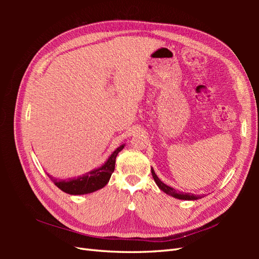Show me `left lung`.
I'll return each mask as SVG.
<instances>
[{"instance_id": "left-lung-1", "label": "left lung", "mask_w": 259, "mask_h": 259, "mask_svg": "<svg viewBox=\"0 0 259 259\" xmlns=\"http://www.w3.org/2000/svg\"><path fill=\"white\" fill-rule=\"evenodd\" d=\"M151 174H152L153 180L156 181L157 186H158L159 188H160L163 192H166V194L169 195V196H172V197H175V198H177V199H183V200H197V199H199V198H200V197H198V196H196V195H194V194H189V192H188V194H184V192L177 191L176 189L171 188V187H169V186H167L166 184H163L162 181L157 177V175H156L155 171H153L152 168H151Z\"/></svg>"}]
</instances>
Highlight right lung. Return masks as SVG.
Returning a JSON list of instances; mask_svg holds the SVG:
<instances>
[{
	"mask_svg": "<svg viewBox=\"0 0 259 259\" xmlns=\"http://www.w3.org/2000/svg\"><path fill=\"white\" fill-rule=\"evenodd\" d=\"M123 147L124 145L118 147L101 167L93 169L91 171L82 176H79V177L76 178L74 177V178H69L67 180H62V179L59 180L57 178L52 177V176H50L49 174L48 176L58 188H60L64 192H67V194H70V195L90 194V192L103 188V187L109 183L110 177H111L112 172L114 171L115 158H117L118 153L123 149Z\"/></svg>",
	"mask_w": 259,
	"mask_h": 259,
	"instance_id": "1",
	"label": "right lung"
}]
</instances>
